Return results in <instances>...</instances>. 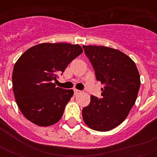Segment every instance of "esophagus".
Here are the masks:
<instances>
[{"mask_svg":"<svg viewBox=\"0 0 157 157\" xmlns=\"http://www.w3.org/2000/svg\"><path fill=\"white\" fill-rule=\"evenodd\" d=\"M81 90H76V89H75V90H74V94H75V95H77V94H81Z\"/></svg>","mask_w":157,"mask_h":157,"instance_id":"esophagus-1","label":"esophagus"}]
</instances>
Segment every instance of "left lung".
Wrapping results in <instances>:
<instances>
[{"label": "left lung", "instance_id": "left-lung-1", "mask_svg": "<svg viewBox=\"0 0 157 157\" xmlns=\"http://www.w3.org/2000/svg\"><path fill=\"white\" fill-rule=\"evenodd\" d=\"M92 64L96 80L103 84L102 98L90 96V103L82 109L88 127L109 131L124 121L136 101L140 76L135 63L120 50L106 46L83 45Z\"/></svg>", "mask_w": 157, "mask_h": 157}]
</instances>
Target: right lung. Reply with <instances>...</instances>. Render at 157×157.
<instances>
[{"instance_id": "right-lung-1", "label": "right lung", "mask_w": 157, "mask_h": 157, "mask_svg": "<svg viewBox=\"0 0 157 157\" xmlns=\"http://www.w3.org/2000/svg\"><path fill=\"white\" fill-rule=\"evenodd\" d=\"M82 52L79 45L42 43L26 50L17 60L12 74L13 94L28 121L49 126L61 119L73 90L56 87L54 81Z\"/></svg>"}]
</instances>
